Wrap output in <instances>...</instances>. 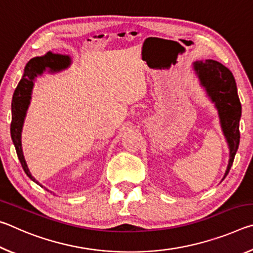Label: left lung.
I'll return each mask as SVG.
<instances>
[{"mask_svg":"<svg viewBox=\"0 0 253 253\" xmlns=\"http://www.w3.org/2000/svg\"><path fill=\"white\" fill-rule=\"evenodd\" d=\"M194 69L212 101L215 102L222 129L229 143L230 160L224 179L233 164L240 142L239 122L241 117V102L238 96L237 84L232 72L215 60L196 61Z\"/></svg>","mask_w":253,"mask_h":253,"instance_id":"8db88e82","label":"left lung"}]
</instances>
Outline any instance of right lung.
<instances>
[{"mask_svg":"<svg viewBox=\"0 0 253 253\" xmlns=\"http://www.w3.org/2000/svg\"><path fill=\"white\" fill-rule=\"evenodd\" d=\"M69 57L67 55L53 54L48 52L43 57H37L30 60L24 69V75L16 85L13 98H12V122H11V137L16 149V154L20 160L21 165L24 169L25 174L32 179L33 182L39 184L36 181L28 169L25 163L22 147H21V131L25 117V113L31 99V91L33 88L34 78L38 75H41L45 70V68H50L51 71H59L69 65ZM40 185V184H39Z\"/></svg>","mask_w":253,"mask_h":253,"instance_id":"obj_1","label":"right lung"}]
</instances>
